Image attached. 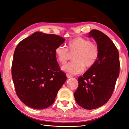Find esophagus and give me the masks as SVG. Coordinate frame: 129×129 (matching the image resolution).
<instances>
[{
  "mask_svg": "<svg viewBox=\"0 0 129 129\" xmlns=\"http://www.w3.org/2000/svg\"><path fill=\"white\" fill-rule=\"evenodd\" d=\"M67 77L68 78H70L72 77L73 76H71V75H69V74H67Z\"/></svg>",
  "mask_w": 129,
  "mask_h": 129,
  "instance_id": "1",
  "label": "esophagus"
}]
</instances>
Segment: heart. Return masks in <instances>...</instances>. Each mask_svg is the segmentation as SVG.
Returning <instances> with one entry per match:
<instances>
[{"label":"heart","mask_w":129,"mask_h":129,"mask_svg":"<svg viewBox=\"0 0 129 129\" xmlns=\"http://www.w3.org/2000/svg\"><path fill=\"white\" fill-rule=\"evenodd\" d=\"M73 54L74 61L68 63L61 69L66 72L72 75L81 73L86 69L91 68L97 61L99 56V49L97 45L90 40L78 37L70 40L67 48L60 45L55 49L57 60L60 64H64L69 58L70 54Z\"/></svg>","instance_id":"b5f03b06"}]
</instances>
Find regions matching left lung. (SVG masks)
Wrapping results in <instances>:
<instances>
[{
	"label": "left lung",
	"mask_w": 129,
	"mask_h": 129,
	"mask_svg": "<svg viewBox=\"0 0 129 129\" xmlns=\"http://www.w3.org/2000/svg\"><path fill=\"white\" fill-rule=\"evenodd\" d=\"M88 38H93L97 43L99 58L93 67L78 77L74 96L80 106L91 110L104 105L110 99L119 76L120 63L118 49L108 36L93 29Z\"/></svg>",
	"instance_id": "8db88e82"
}]
</instances>
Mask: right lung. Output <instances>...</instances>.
<instances>
[{
    "label": "right lung",
    "instance_id": "right-lung-1",
    "mask_svg": "<svg viewBox=\"0 0 129 129\" xmlns=\"http://www.w3.org/2000/svg\"><path fill=\"white\" fill-rule=\"evenodd\" d=\"M65 40L56 35L36 32L17 45L12 77L16 94L25 105L44 109L54 102L67 80L55 54L56 48Z\"/></svg>",
    "mask_w": 129,
    "mask_h": 129
}]
</instances>
